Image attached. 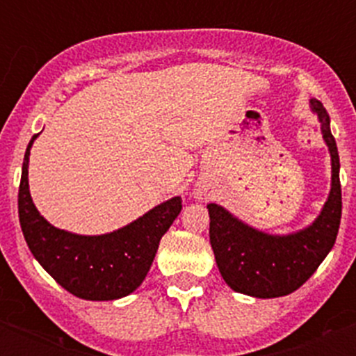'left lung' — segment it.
<instances>
[{
  "mask_svg": "<svg viewBox=\"0 0 356 356\" xmlns=\"http://www.w3.org/2000/svg\"><path fill=\"white\" fill-rule=\"evenodd\" d=\"M310 107L321 123L332 166L331 194L312 225L298 233L277 236L249 227L216 203L207 205L211 216L209 234L218 270L234 292L260 299L296 292L309 281L337 242L342 218L340 156L325 107L318 99H310Z\"/></svg>",
  "mask_w": 356,
  "mask_h": 356,
  "instance_id": "left-lung-1",
  "label": "left lung"
}]
</instances>
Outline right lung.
I'll return each instance as SVG.
<instances>
[{
  "mask_svg": "<svg viewBox=\"0 0 356 356\" xmlns=\"http://www.w3.org/2000/svg\"><path fill=\"white\" fill-rule=\"evenodd\" d=\"M31 138L22 166L18 214L31 253L55 281L81 299L113 301L142 284L159 242L183 209L181 197L164 201L125 227L99 236H83L53 227L40 216L29 194L27 166Z\"/></svg>",
  "mask_w": 356,
  "mask_h": 356,
  "instance_id": "1",
  "label": "right lung"
}]
</instances>
